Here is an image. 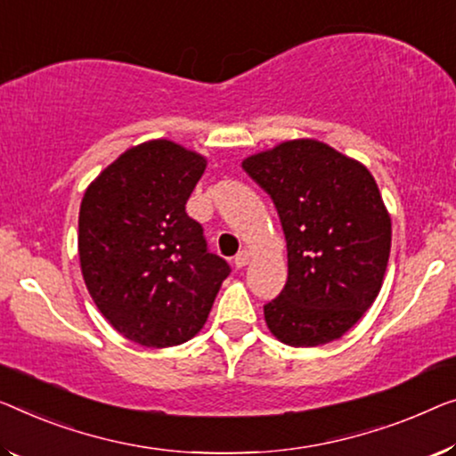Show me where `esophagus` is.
I'll return each mask as SVG.
<instances>
[{
  "label": "esophagus",
  "instance_id": "34e87169",
  "mask_svg": "<svg viewBox=\"0 0 456 456\" xmlns=\"http://www.w3.org/2000/svg\"><path fill=\"white\" fill-rule=\"evenodd\" d=\"M249 264V251L248 249H241L240 254L235 256V266L237 268H243V266H248Z\"/></svg>",
  "mask_w": 456,
  "mask_h": 456
}]
</instances>
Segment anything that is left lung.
I'll return each mask as SVG.
<instances>
[{
	"instance_id": "obj_1",
	"label": "left lung",
	"mask_w": 456,
	"mask_h": 456,
	"mask_svg": "<svg viewBox=\"0 0 456 456\" xmlns=\"http://www.w3.org/2000/svg\"><path fill=\"white\" fill-rule=\"evenodd\" d=\"M241 166L272 196L287 237L289 281L264 307L270 334L295 348L334 342L383 287L391 215L375 178L317 139L282 141Z\"/></svg>"
}]
</instances>
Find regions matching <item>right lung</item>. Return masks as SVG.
Here are the masks:
<instances>
[{
  "label": "right lung",
  "mask_w": 456,
  "mask_h": 456,
  "mask_svg": "<svg viewBox=\"0 0 456 456\" xmlns=\"http://www.w3.org/2000/svg\"><path fill=\"white\" fill-rule=\"evenodd\" d=\"M207 163L180 142L151 139L120 153L81 199L77 251L87 293L118 334L147 348L199 334L231 272L186 213Z\"/></svg>",
  "instance_id": "add662e5"
}]
</instances>
